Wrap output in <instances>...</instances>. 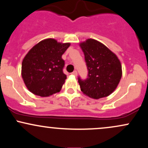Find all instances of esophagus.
I'll use <instances>...</instances> for the list:
<instances>
[{
  "instance_id": "esophagus-1",
  "label": "esophagus",
  "mask_w": 148,
  "mask_h": 148,
  "mask_svg": "<svg viewBox=\"0 0 148 148\" xmlns=\"http://www.w3.org/2000/svg\"><path fill=\"white\" fill-rule=\"evenodd\" d=\"M72 74L74 76H77V72H76V71H74V72L72 73Z\"/></svg>"
}]
</instances>
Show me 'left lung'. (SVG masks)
Returning <instances> with one entry per match:
<instances>
[{
    "mask_svg": "<svg viewBox=\"0 0 148 148\" xmlns=\"http://www.w3.org/2000/svg\"><path fill=\"white\" fill-rule=\"evenodd\" d=\"M85 56L88 77L78 81L84 95L98 99L110 95L121 79L122 65L114 53L101 42L88 39L80 43Z\"/></svg>",
    "mask_w": 148,
    "mask_h": 148,
    "instance_id": "obj_1",
    "label": "left lung"
}]
</instances>
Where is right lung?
I'll return each instance as SVG.
<instances>
[{"label": "right lung", "instance_id": "add662e5", "mask_svg": "<svg viewBox=\"0 0 148 148\" xmlns=\"http://www.w3.org/2000/svg\"><path fill=\"white\" fill-rule=\"evenodd\" d=\"M70 43L52 38L37 43L22 62L21 76L28 90L35 95L49 97L60 91L67 76L62 72V54Z\"/></svg>", "mask_w": 148, "mask_h": 148}]
</instances>
